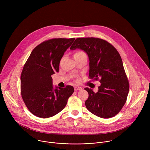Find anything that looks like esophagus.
Here are the masks:
<instances>
[{
    "label": "esophagus",
    "instance_id": "obj_1",
    "mask_svg": "<svg viewBox=\"0 0 150 150\" xmlns=\"http://www.w3.org/2000/svg\"><path fill=\"white\" fill-rule=\"evenodd\" d=\"M81 89H82V88H81V87H79V86L75 87V88H74L75 91H78V90H81Z\"/></svg>",
    "mask_w": 150,
    "mask_h": 150
}]
</instances>
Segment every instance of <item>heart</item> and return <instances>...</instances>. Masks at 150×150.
<instances>
[{
  "mask_svg": "<svg viewBox=\"0 0 150 150\" xmlns=\"http://www.w3.org/2000/svg\"><path fill=\"white\" fill-rule=\"evenodd\" d=\"M83 53L82 52H81V51H77V52H76L75 53H74V54H79V53Z\"/></svg>",
  "mask_w": 150,
  "mask_h": 150,
  "instance_id": "b5f03b06",
  "label": "heart"
}]
</instances>
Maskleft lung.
<instances>
[{"instance_id":"8db88e82","label":"left lung","mask_w":150,"mask_h":150,"mask_svg":"<svg viewBox=\"0 0 150 150\" xmlns=\"http://www.w3.org/2000/svg\"><path fill=\"white\" fill-rule=\"evenodd\" d=\"M70 49H80L87 53L89 78L101 83L97 93L91 88H84L88 93L85 103L87 109L104 119L117 115L126 101L129 90V81L117 50L108 41L95 37L77 38Z\"/></svg>"}]
</instances>
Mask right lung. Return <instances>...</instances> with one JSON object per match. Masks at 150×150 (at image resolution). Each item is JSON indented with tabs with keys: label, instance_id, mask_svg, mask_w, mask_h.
<instances>
[{
	"label": "right lung",
	"instance_id": "1",
	"mask_svg": "<svg viewBox=\"0 0 150 150\" xmlns=\"http://www.w3.org/2000/svg\"><path fill=\"white\" fill-rule=\"evenodd\" d=\"M75 40L52 38L36 46L21 75V94L29 111L41 118L52 117L66 106L74 92L71 85L53 90L52 75L59 72L64 53Z\"/></svg>",
	"mask_w": 150,
	"mask_h": 150
}]
</instances>
